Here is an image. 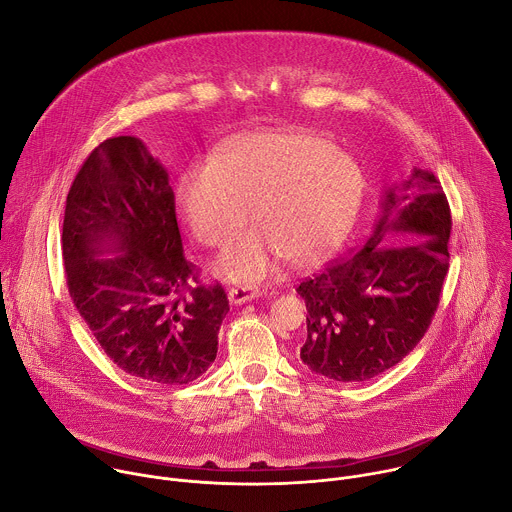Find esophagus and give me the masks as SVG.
<instances>
[{"label":"esophagus","mask_w":512,"mask_h":512,"mask_svg":"<svg viewBox=\"0 0 512 512\" xmlns=\"http://www.w3.org/2000/svg\"><path fill=\"white\" fill-rule=\"evenodd\" d=\"M256 296H260V290L256 286H248V284L246 286H234L228 292V298H230L232 304H244V302H248Z\"/></svg>","instance_id":"34e87169"}]
</instances>
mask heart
I'll return each instance as SVG.
<instances>
[{"label": "heart", "instance_id": "obj_1", "mask_svg": "<svg viewBox=\"0 0 512 512\" xmlns=\"http://www.w3.org/2000/svg\"><path fill=\"white\" fill-rule=\"evenodd\" d=\"M363 195L357 161L329 139L302 129L238 137L214 161L191 165L177 199L193 238L226 244L250 218L256 228L220 254L224 278H262L276 258L294 264L329 254L347 232Z\"/></svg>", "mask_w": 512, "mask_h": 512}]
</instances>
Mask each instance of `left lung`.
<instances>
[{
    "label": "left lung",
    "mask_w": 512,
    "mask_h": 512,
    "mask_svg": "<svg viewBox=\"0 0 512 512\" xmlns=\"http://www.w3.org/2000/svg\"><path fill=\"white\" fill-rule=\"evenodd\" d=\"M450 230L448 199L432 171L414 169L389 187L367 242L296 288L309 311L302 363L335 381H367L410 355L438 309ZM385 233L417 240L389 247L380 242Z\"/></svg>",
    "instance_id": "8db88e82"
}]
</instances>
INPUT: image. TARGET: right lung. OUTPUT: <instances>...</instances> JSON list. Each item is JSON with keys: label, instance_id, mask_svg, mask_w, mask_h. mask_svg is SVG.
Listing matches in <instances>:
<instances>
[{"label": "right lung", "instance_id": "right-lung-1", "mask_svg": "<svg viewBox=\"0 0 512 512\" xmlns=\"http://www.w3.org/2000/svg\"><path fill=\"white\" fill-rule=\"evenodd\" d=\"M62 256L80 317L119 369L185 385L214 363L228 296L185 260L169 175L137 137L107 139L78 169Z\"/></svg>", "mask_w": 512, "mask_h": 512}]
</instances>
